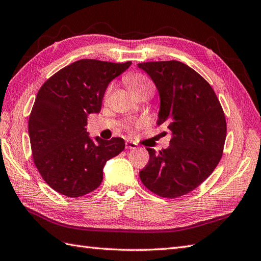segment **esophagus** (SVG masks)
Masks as SVG:
<instances>
[{
	"instance_id": "1",
	"label": "esophagus",
	"mask_w": 261,
	"mask_h": 261,
	"mask_svg": "<svg viewBox=\"0 0 261 261\" xmlns=\"http://www.w3.org/2000/svg\"><path fill=\"white\" fill-rule=\"evenodd\" d=\"M125 148H126V149H136L137 144H135V142H132L130 140H126L125 141Z\"/></svg>"
}]
</instances>
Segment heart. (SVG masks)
I'll return each mask as SVG.
<instances>
[{"label": "heart", "mask_w": 261, "mask_h": 261, "mask_svg": "<svg viewBox=\"0 0 261 261\" xmlns=\"http://www.w3.org/2000/svg\"><path fill=\"white\" fill-rule=\"evenodd\" d=\"M125 83L126 85L129 86L130 90L134 93L135 95L139 94V93H149L150 95L154 93V85L150 81V79L146 76L145 74L142 73H131V74H127L125 78ZM110 93V88L107 89L106 91V96L109 95ZM127 129H132V124H126Z\"/></svg>", "instance_id": "1"}]
</instances>
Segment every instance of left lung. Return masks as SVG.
Listing matches in <instances>:
<instances>
[{
	"label": "left lung",
	"instance_id": "left-lung-1",
	"mask_svg": "<svg viewBox=\"0 0 261 261\" xmlns=\"http://www.w3.org/2000/svg\"><path fill=\"white\" fill-rule=\"evenodd\" d=\"M150 75L161 96L157 124L172 139L166 149L149 152L140 171L144 186L163 198H178L198 188L221 161L226 120L215 91L202 76L178 61L138 64Z\"/></svg>",
	"mask_w": 261,
	"mask_h": 261
}]
</instances>
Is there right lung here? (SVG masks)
Listing matches in <instances>:
<instances>
[{"label":"right lung","instance_id":"right-lung-1","mask_svg":"<svg viewBox=\"0 0 261 261\" xmlns=\"http://www.w3.org/2000/svg\"><path fill=\"white\" fill-rule=\"evenodd\" d=\"M131 65L84 59L66 65L45 81L29 115L34 163L56 192L76 198L96 190L103 167L124 149L122 138L93 141L87 116L98 113L107 86Z\"/></svg>","mask_w":261,"mask_h":261}]
</instances>
